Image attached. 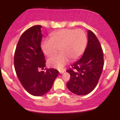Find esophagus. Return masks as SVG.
Returning <instances> with one entry per match:
<instances>
[{
	"instance_id": "1",
	"label": "esophagus",
	"mask_w": 120,
	"mask_h": 120,
	"mask_svg": "<svg viewBox=\"0 0 120 120\" xmlns=\"http://www.w3.org/2000/svg\"><path fill=\"white\" fill-rule=\"evenodd\" d=\"M65 71V69L61 70V71H59V73H60V74H62V73H64Z\"/></svg>"
}]
</instances>
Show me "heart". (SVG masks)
Returning a JSON list of instances; mask_svg holds the SVG:
<instances>
[{"mask_svg": "<svg viewBox=\"0 0 120 120\" xmlns=\"http://www.w3.org/2000/svg\"><path fill=\"white\" fill-rule=\"evenodd\" d=\"M87 35L82 29H63L51 35L50 40L42 42L43 52L48 56L55 54L59 48L60 52L50 57L48 64L50 67L61 69L69 61L77 60L83 54L86 48Z\"/></svg>", "mask_w": 120, "mask_h": 120, "instance_id": "b5f03b06", "label": "heart"}]
</instances>
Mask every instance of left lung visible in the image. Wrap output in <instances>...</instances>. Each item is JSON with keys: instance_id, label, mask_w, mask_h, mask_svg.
I'll return each mask as SVG.
<instances>
[{"instance_id": "left-lung-1", "label": "left lung", "mask_w": 120, "mask_h": 120, "mask_svg": "<svg viewBox=\"0 0 120 120\" xmlns=\"http://www.w3.org/2000/svg\"><path fill=\"white\" fill-rule=\"evenodd\" d=\"M102 48L98 39L88 30V43L83 55L67 71L71 74L67 87L78 95L89 94L95 88L104 66Z\"/></svg>"}]
</instances>
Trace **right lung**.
<instances>
[{"mask_svg":"<svg viewBox=\"0 0 120 120\" xmlns=\"http://www.w3.org/2000/svg\"><path fill=\"white\" fill-rule=\"evenodd\" d=\"M41 25H35L23 33L16 46L14 65L22 86L34 96H42L51 89L59 71L46 69V60L41 47L42 34Z\"/></svg>","mask_w":120,"mask_h":120,"instance_id":"obj_1","label":"right lung"}]
</instances>
